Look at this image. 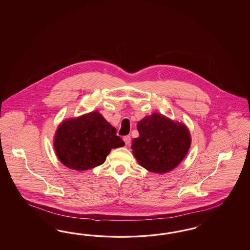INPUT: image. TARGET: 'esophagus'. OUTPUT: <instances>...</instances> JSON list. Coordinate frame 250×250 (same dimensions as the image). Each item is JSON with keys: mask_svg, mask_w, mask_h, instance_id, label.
<instances>
[{"mask_svg": "<svg viewBox=\"0 0 250 250\" xmlns=\"http://www.w3.org/2000/svg\"><path fill=\"white\" fill-rule=\"evenodd\" d=\"M123 139H124V141H125V143L126 146L130 145V142H131V137H130V136H124Z\"/></svg>", "mask_w": 250, "mask_h": 250, "instance_id": "obj_1", "label": "esophagus"}]
</instances>
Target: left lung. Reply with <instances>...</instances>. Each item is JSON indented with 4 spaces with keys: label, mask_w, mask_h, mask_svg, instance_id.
Wrapping results in <instances>:
<instances>
[{
    "label": "left lung",
    "mask_w": 250,
    "mask_h": 250,
    "mask_svg": "<svg viewBox=\"0 0 250 250\" xmlns=\"http://www.w3.org/2000/svg\"><path fill=\"white\" fill-rule=\"evenodd\" d=\"M139 136L132 141L131 149L138 164L146 170L164 174L178 166L191 144L189 128L159 113L137 122Z\"/></svg>",
    "instance_id": "8db88e82"
}]
</instances>
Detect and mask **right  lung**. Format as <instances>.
<instances>
[{"instance_id":"obj_1","label":"right lung","mask_w":250,"mask_h":250,"mask_svg":"<svg viewBox=\"0 0 250 250\" xmlns=\"http://www.w3.org/2000/svg\"><path fill=\"white\" fill-rule=\"evenodd\" d=\"M124 146L121 137L116 136V129L97 111L64 120L54 136L59 160L78 171L102 165L113 148Z\"/></svg>"}]
</instances>
